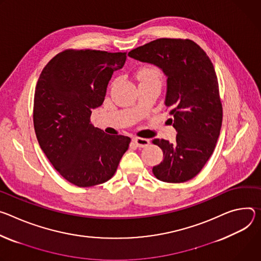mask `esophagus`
<instances>
[{
    "label": "esophagus",
    "mask_w": 261,
    "mask_h": 261,
    "mask_svg": "<svg viewBox=\"0 0 261 261\" xmlns=\"http://www.w3.org/2000/svg\"><path fill=\"white\" fill-rule=\"evenodd\" d=\"M133 143L139 148H144L147 147L149 145V140L148 139H144V138H134Z\"/></svg>",
    "instance_id": "34e87169"
}]
</instances>
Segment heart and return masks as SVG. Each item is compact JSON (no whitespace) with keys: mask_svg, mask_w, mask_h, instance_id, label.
I'll return each mask as SVG.
<instances>
[{"mask_svg":"<svg viewBox=\"0 0 261 261\" xmlns=\"http://www.w3.org/2000/svg\"><path fill=\"white\" fill-rule=\"evenodd\" d=\"M163 73L154 66H146L142 68L138 73L139 83H156L162 84Z\"/></svg>","mask_w":261,"mask_h":261,"instance_id":"obj_1","label":"heart"}]
</instances>
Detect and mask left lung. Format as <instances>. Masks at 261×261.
<instances>
[{"instance_id": "left-lung-1", "label": "left lung", "mask_w": 261, "mask_h": 261, "mask_svg": "<svg viewBox=\"0 0 261 261\" xmlns=\"http://www.w3.org/2000/svg\"><path fill=\"white\" fill-rule=\"evenodd\" d=\"M128 56L160 67L167 76L165 105L176 141L154 139L164 153L152 168L165 182L180 184L194 178L213 154L223 119V108L214 65L190 39L160 38L132 49Z\"/></svg>"}]
</instances>
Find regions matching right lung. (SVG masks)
<instances>
[{"instance_id":"right-lung-1","label":"right lung","mask_w":261,"mask_h":261,"mask_svg":"<svg viewBox=\"0 0 261 261\" xmlns=\"http://www.w3.org/2000/svg\"><path fill=\"white\" fill-rule=\"evenodd\" d=\"M126 53L65 49L45 65L38 79L33 109L39 145L70 184L86 188L113 177L130 138L110 136L90 121L105 100L114 71Z\"/></svg>"}]
</instances>
